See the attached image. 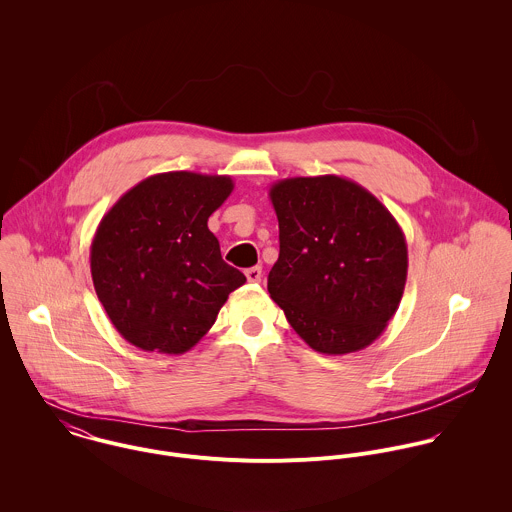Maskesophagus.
Returning <instances> with one entry per match:
<instances>
[{
  "mask_svg": "<svg viewBox=\"0 0 512 512\" xmlns=\"http://www.w3.org/2000/svg\"><path fill=\"white\" fill-rule=\"evenodd\" d=\"M246 280L248 282H260L262 280V268L260 266H252V268H248L246 270Z\"/></svg>",
  "mask_w": 512,
  "mask_h": 512,
  "instance_id": "obj_1",
  "label": "esophagus"
}]
</instances>
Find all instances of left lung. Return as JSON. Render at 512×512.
<instances>
[{
  "label": "left lung",
  "mask_w": 512,
  "mask_h": 512,
  "mask_svg": "<svg viewBox=\"0 0 512 512\" xmlns=\"http://www.w3.org/2000/svg\"><path fill=\"white\" fill-rule=\"evenodd\" d=\"M280 256L270 297L317 353L368 347L394 317L408 276V246L390 211L339 175L290 177L270 187Z\"/></svg>",
  "instance_id": "1"
}]
</instances>
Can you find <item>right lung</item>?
<instances>
[{
	"label": "right lung",
	"instance_id": "1",
	"mask_svg": "<svg viewBox=\"0 0 512 512\" xmlns=\"http://www.w3.org/2000/svg\"><path fill=\"white\" fill-rule=\"evenodd\" d=\"M228 175L157 173L100 220L90 246L94 290L118 333L142 351L183 355L246 278L220 256L207 220L232 193Z\"/></svg>",
	"mask_w": 512,
	"mask_h": 512
}]
</instances>
